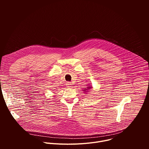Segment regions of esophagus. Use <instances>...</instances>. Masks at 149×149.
Instances as JSON below:
<instances>
[{"label":"esophagus","instance_id":"obj_1","mask_svg":"<svg viewBox=\"0 0 149 149\" xmlns=\"http://www.w3.org/2000/svg\"><path fill=\"white\" fill-rule=\"evenodd\" d=\"M71 85H72V83H71V82H68L66 84V86H67V87H68V88H70V87H71Z\"/></svg>","mask_w":149,"mask_h":149}]
</instances>
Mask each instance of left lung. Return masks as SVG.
<instances>
[{
  "instance_id": "8db88e82",
  "label": "left lung",
  "mask_w": 149,
  "mask_h": 149,
  "mask_svg": "<svg viewBox=\"0 0 149 149\" xmlns=\"http://www.w3.org/2000/svg\"><path fill=\"white\" fill-rule=\"evenodd\" d=\"M92 88H93V87H92L91 86H87V87H86V88H84V90H84L85 92H88L87 91L89 90H90V89Z\"/></svg>"
}]
</instances>
